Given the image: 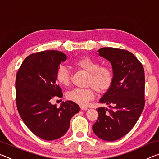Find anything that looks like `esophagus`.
<instances>
[{
    "mask_svg": "<svg viewBox=\"0 0 159 159\" xmlns=\"http://www.w3.org/2000/svg\"><path fill=\"white\" fill-rule=\"evenodd\" d=\"M80 109H81V110H87L88 107H85V106H80Z\"/></svg>",
    "mask_w": 159,
    "mask_h": 159,
    "instance_id": "obj_1",
    "label": "esophagus"
}]
</instances>
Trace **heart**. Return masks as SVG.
Instances as JSON below:
<instances>
[{
	"label": "heart",
	"instance_id": "obj_1",
	"mask_svg": "<svg viewBox=\"0 0 159 159\" xmlns=\"http://www.w3.org/2000/svg\"><path fill=\"white\" fill-rule=\"evenodd\" d=\"M72 66L88 73L86 88H74L68 91L66 98L69 101L80 105H86L95 96V90L99 93H106L114 81V74L108 66H100L98 61L89 57H82L72 61ZM56 80L59 84L67 86L70 82V71L65 66L61 65L56 72Z\"/></svg>",
	"mask_w": 159,
	"mask_h": 159
}]
</instances>
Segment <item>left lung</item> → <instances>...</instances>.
Segmentation results:
<instances>
[{
	"instance_id": "8db88e82",
	"label": "left lung",
	"mask_w": 159,
	"mask_h": 159,
	"mask_svg": "<svg viewBox=\"0 0 159 159\" xmlns=\"http://www.w3.org/2000/svg\"><path fill=\"white\" fill-rule=\"evenodd\" d=\"M98 51L111 62L114 81L99 100L111 109H97L99 117L93 130L102 139L114 141L132 130L143 111L144 71L140 61L128 50L107 47Z\"/></svg>"
}]
</instances>
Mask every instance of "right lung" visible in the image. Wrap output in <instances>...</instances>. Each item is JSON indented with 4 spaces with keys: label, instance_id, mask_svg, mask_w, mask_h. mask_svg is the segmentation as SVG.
I'll use <instances>...</instances> for the list:
<instances>
[{
    "label": "right lung",
    "instance_id": "add662e5",
    "mask_svg": "<svg viewBox=\"0 0 159 159\" xmlns=\"http://www.w3.org/2000/svg\"><path fill=\"white\" fill-rule=\"evenodd\" d=\"M65 54L57 50L33 53L23 61L16 76V103L21 119L32 133L45 140L62 137L70 125V120L80 111L71 101L63 102L57 108L50 99L63 94L56 80L60 63Z\"/></svg>",
    "mask_w": 159,
    "mask_h": 159
}]
</instances>
